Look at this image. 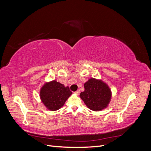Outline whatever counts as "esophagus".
Segmentation results:
<instances>
[{"label": "esophagus", "instance_id": "esophagus-1", "mask_svg": "<svg viewBox=\"0 0 151 151\" xmlns=\"http://www.w3.org/2000/svg\"><path fill=\"white\" fill-rule=\"evenodd\" d=\"M75 93H76L77 95H79V93H80V91H79V89H78V90H77V91H76Z\"/></svg>", "mask_w": 151, "mask_h": 151}]
</instances>
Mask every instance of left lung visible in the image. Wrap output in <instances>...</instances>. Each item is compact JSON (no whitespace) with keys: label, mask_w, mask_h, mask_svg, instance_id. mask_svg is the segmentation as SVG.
I'll list each match as a JSON object with an SVG mask.
<instances>
[{"label":"left lung","mask_w":151,"mask_h":151,"mask_svg":"<svg viewBox=\"0 0 151 151\" xmlns=\"http://www.w3.org/2000/svg\"><path fill=\"white\" fill-rule=\"evenodd\" d=\"M84 91L80 97L87 107L94 111L106 108L111 99V91L108 85L101 79L90 78L84 83Z\"/></svg>","instance_id":"left-lung-1"}]
</instances>
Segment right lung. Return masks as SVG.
Masks as SVG:
<instances>
[{"label": "right lung", "mask_w": 151, "mask_h": 151, "mask_svg": "<svg viewBox=\"0 0 151 151\" xmlns=\"http://www.w3.org/2000/svg\"><path fill=\"white\" fill-rule=\"evenodd\" d=\"M72 94L69 87H65L55 80L46 82L40 91L41 101L50 111L61 108Z\"/></svg>", "instance_id": "add662e5"}]
</instances>
